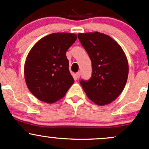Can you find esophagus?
Listing matches in <instances>:
<instances>
[{
	"label": "esophagus",
	"mask_w": 149,
	"mask_h": 149,
	"mask_svg": "<svg viewBox=\"0 0 149 149\" xmlns=\"http://www.w3.org/2000/svg\"><path fill=\"white\" fill-rule=\"evenodd\" d=\"M80 76H81V72H77V73H76V79H79V78H80Z\"/></svg>",
	"instance_id": "obj_1"
}]
</instances>
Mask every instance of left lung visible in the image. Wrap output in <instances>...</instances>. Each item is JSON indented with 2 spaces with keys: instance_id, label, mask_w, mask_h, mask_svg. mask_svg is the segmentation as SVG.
Wrapping results in <instances>:
<instances>
[{
  "instance_id": "8db88e82",
  "label": "left lung",
  "mask_w": 149,
  "mask_h": 149,
  "mask_svg": "<svg viewBox=\"0 0 149 149\" xmlns=\"http://www.w3.org/2000/svg\"><path fill=\"white\" fill-rule=\"evenodd\" d=\"M78 37L92 64L91 79L81 80V85L96 104H110L125 86L129 70L127 57L120 45L103 33H79Z\"/></svg>"
}]
</instances>
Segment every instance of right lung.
I'll list each match as a JSON object with an SVG mask.
<instances>
[{
	"mask_svg": "<svg viewBox=\"0 0 149 149\" xmlns=\"http://www.w3.org/2000/svg\"><path fill=\"white\" fill-rule=\"evenodd\" d=\"M76 39L73 33H53L40 39L29 52L25 81L40 101L52 104L61 100L74 83L65 54Z\"/></svg>",
	"mask_w": 149,
	"mask_h": 149,
	"instance_id": "right-lung-1",
	"label": "right lung"
}]
</instances>
